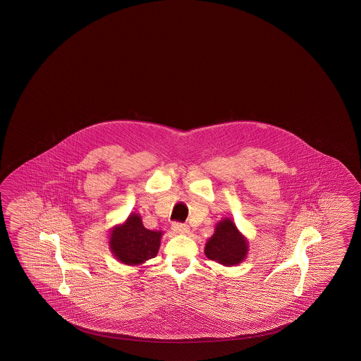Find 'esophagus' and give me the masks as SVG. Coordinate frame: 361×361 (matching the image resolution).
<instances>
[{
  "instance_id": "34e87169",
  "label": "esophagus",
  "mask_w": 361,
  "mask_h": 361,
  "mask_svg": "<svg viewBox=\"0 0 361 361\" xmlns=\"http://www.w3.org/2000/svg\"><path fill=\"white\" fill-rule=\"evenodd\" d=\"M172 230L177 233V234H185L189 231V228L185 224H181V222H173L172 224Z\"/></svg>"
}]
</instances>
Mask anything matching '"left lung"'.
<instances>
[{
    "label": "left lung",
    "instance_id": "left-lung-1",
    "mask_svg": "<svg viewBox=\"0 0 361 361\" xmlns=\"http://www.w3.org/2000/svg\"><path fill=\"white\" fill-rule=\"evenodd\" d=\"M205 254L209 259L225 266H234L245 259L247 242L231 219H222L217 224L214 234L207 242Z\"/></svg>",
    "mask_w": 361,
    "mask_h": 361
}]
</instances>
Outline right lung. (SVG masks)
<instances>
[{
  "mask_svg": "<svg viewBox=\"0 0 361 361\" xmlns=\"http://www.w3.org/2000/svg\"><path fill=\"white\" fill-rule=\"evenodd\" d=\"M161 234V231L145 229L142 219L131 214L123 225L112 230L109 247L121 262L139 264L157 255Z\"/></svg>",
  "mask_w": 361,
  "mask_h": 361,
  "instance_id": "add662e5",
  "label": "right lung"
}]
</instances>
